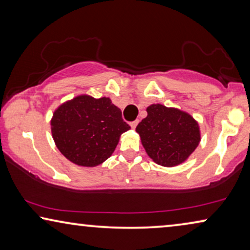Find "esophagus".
Segmentation results:
<instances>
[{
  "label": "esophagus",
  "mask_w": 250,
  "mask_h": 250,
  "mask_svg": "<svg viewBox=\"0 0 250 250\" xmlns=\"http://www.w3.org/2000/svg\"><path fill=\"white\" fill-rule=\"evenodd\" d=\"M137 125H138V120H135V121H132L131 124H130V126H131L132 129H135L136 126H137Z\"/></svg>",
  "instance_id": "obj_1"
}]
</instances>
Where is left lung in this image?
Segmentation results:
<instances>
[{
  "label": "left lung",
  "instance_id": "1",
  "mask_svg": "<svg viewBox=\"0 0 250 250\" xmlns=\"http://www.w3.org/2000/svg\"><path fill=\"white\" fill-rule=\"evenodd\" d=\"M136 131L147 155L165 167L187 161L200 143L198 122L188 112L162 104L149 105Z\"/></svg>",
  "mask_w": 250,
  "mask_h": 250
}]
</instances>
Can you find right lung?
<instances>
[{
  "instance_id": "obj_1",
  "label": "right lung",
  "mask_w": 250,
  "mask_h": 250,
  "mask_svg": "<svg viewBox=\"0 0 250 250\" xmlns=\"http://www.w3.org/2000/svg\"><path fill=\"white\" fill-rule=\"evenodd\" d=\"M129 129L110 97L94 98L87 94L59 105L51 119L55 146L66 160L83 167L106 161Z\"/></svg>"
}]
</instances>
